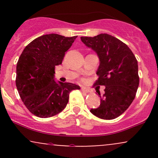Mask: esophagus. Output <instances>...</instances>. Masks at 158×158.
Masks as SVG:
<instances>
[{
  "mask_svg": "<svg viewBox=\"0 0 158 158\" xmlns=\"http://www.w3.org/2000/svg\"><path fill=\"white\" fill-rule=\"evenodd\" d=\"M81 90H82L83 92H85V93H89V90L87 89L86 88H85V87H81Z\"/></svg>",
  "mask_w": 158,
  "mask_h": 158,
  "instance_id": "34e87169",
  "label": "esophagus"
}]
</instances>
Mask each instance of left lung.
<instances>
[{"label":"left lung","mask_w":158,"mask_h":158,"mask_svg":"<svg viewBox=\"0 0 158 158\" xmlns=\"http://www.w3.org/2000/svg\"><path fill=\"white\" fill-rule=\"evenodd\" d=\"M81 40L97 52L100 61L94 85L106 86L103 97L97 91L100 105L90 112L100 119L117 118L135 98L139 81L137 59L125 43L108 34L81 37Z\"/></svg>","instance_id":"1"}]
</instances>
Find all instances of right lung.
Instances as JSON below:
<instances>
[{
  "label": "right lung",
  "mask_w": 158,
  "mask_h": 158,
  "mask_svg": "<svg viewBox=\"0 0 158 158\" xmlns=\"http://www.w3.org/2000/svg\"><path fill=\"white\" fill-rule=\"evenodd\" d=\"M77 38L53 33L41 35L20 56L16 87L23 104L36 117L48 118L60 113L68 104L70 91L80 89L75 84L54 81L55 67L62 63L65 52Z\"/></svg>",
  "instance_id": "add662e5"
}]
</instances>
